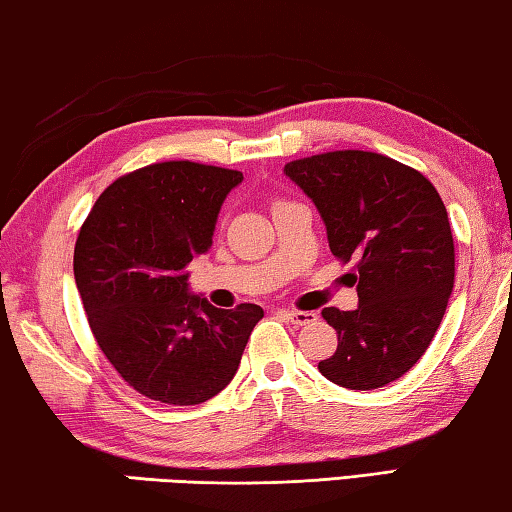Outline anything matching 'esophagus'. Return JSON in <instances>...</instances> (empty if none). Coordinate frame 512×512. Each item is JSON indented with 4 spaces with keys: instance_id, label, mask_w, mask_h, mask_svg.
<instances>
[{
    "instance_id": "1",
    "label": "esophagus",
    "mask_w": 512,
    "mask_h": 512,
    "mask_svg": "<svg viewBox=\"0 0 512 512\" xmlns=\"http://www.w3.org/2000/svg\"><path fill=\"white\" fill-rule=\"evenodd\" d=\"M282 316H287V319L294 323V326H305V323H312L316 321V312H303V310H280Z\"/></svg>"
}]
</instances>
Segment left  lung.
Wrapping results in <instances>:
<instances>
[{"instance_id": "8db88e82", "label": "left lung", "mask_w": 512, "mask_h": 512, "mask_svg": "<svg viewBox=\"0 0 512 512\" xmlns=\"http://www.w3.org/2000/svg\"><path fill=\"white\" fill-rule=\"evenodd\" d=\"M285 175L326 223L332 255L351 262L358 307H323L337 351L319 362L330 383L378 389L431 346L456 278L446 207L419 170L385 154L337 150L289 161Z\"/></svg>"}]
</instances>
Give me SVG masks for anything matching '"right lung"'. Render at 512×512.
Returning a JSON list of instances; mask_svg holds the SVG:
<instances>
[{
	"label": "right lung",
	"instance_id": "right-lung-1",
	"mask_svg": "<svg viewBox=\"0 0 512 512\" xmlns=\"http://www.w3.org/2000/svg\"><path fill=\"white\" fill-rule=\"evenodd\" d=\"M239 170L164 161L118 177L81 225L75 282L97 346L152 401L198 405L230 385L264 310L189 294Z\"/></svg>",
	"mask_w": 512,
	"mask_h": 512
}]
</instances>
